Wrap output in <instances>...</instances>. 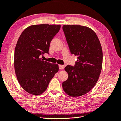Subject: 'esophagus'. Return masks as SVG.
I'll return each mask as SVG.
<instances>
[{
	"mask_svg": "<svg viewBox=\"0 0 121 121\" xmlns=\"http://www.w3.org/2000/svg\"><path fill=\"white\" fill-rule=\"evenodd\" d=\"M64 65H59V68L60 70H63L64 69Z\"/></svg>",
	"mask_w": 121,
	"mask_h": 121,
	"instance_id": "1",
	"label": "esophagus"
}]
</instances>
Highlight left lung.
I'll list each match as a JSON object with an SVG mask.
<instances>
[{"instance_id": "1", "label": "left lung", "mask_w": 121, "mask_h": 121, "mask_svg": "<svg viewBox=\"0 0 121 121\" xmlns=\"http://www.w3.org/2000/svg\"><path fill=\"white\" fill-rule=\"evenodd\" d=\"M62 29L71 53L78 56L74 66L68 65L65 68L68 78L62 83L63 89L71 96H80L91 90L98 81L102 67V49L91 28L64 25Z\"/></svg>"}]
</instances>
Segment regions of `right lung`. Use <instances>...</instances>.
<instances>
[{
	"label": "right lung",
	"instance_id": "obj_1",
	"mask_svg": "<svg viewBox=\"0 0 121 121\" xmlns=\"http://www.w3.org/2000/svg\"><path fill=\"white\" fill-rule=\"evenodd\" d=\"M60 25H32L23 31L16 44L14 67L20 85L28 93L38 95L46 90L59 71L57 64L43 61L40 56L49 54L50 44Z\"/></svg>",
	"mask_w": 121,
	"mask_h": 121
}]
</instances>
